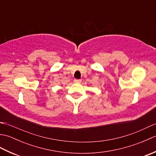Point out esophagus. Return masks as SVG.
<instances>
[{
    "mask_svg": "<svg viewBox=\"0 0 156 156\" xmlns=\"http://www.w3.org/2000/svg\"><path fill=\"white\" fill-rule=\"evenodd\" d=\"M74 82H76V83H80L81 80H80V79H74Z\"/></svg>",
    "mask_w": 156,
    "mask_h": 156,
    "instance_id": "1",
    "label": "esophagus"
}]
</instances>
